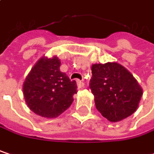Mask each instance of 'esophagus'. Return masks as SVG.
I'll use <instances>...</instances> for the list:
<instances>
[{
  "mask_svg": "<svg viewBox=\"0 0 154 154\" xmlns=\"http://www.w3.org/2000/svg\"><path fill=\"white\" fill-rule=\"evenodd\" d=\"M77 86H78L79 88H82V87H84V86H85V83H84L83 81H81V80H77Z\"/></svg>",
  "mask_w": 154,
  "mask_h": 154,
  "instance_id": "1",
  "label": "esophagus"
}]
</instances>
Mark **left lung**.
<instances>
[{
	"instance_id": "obj_1",
	"label": "left lung",
	"mask_w": 154,
	"mask_h": 154,
	"mask_svg": "<svg viewBox=\"0 0 154 154\" xmlns=\"http://www.w3.org/2000/svg\"><path fill=\"white\" fill-rule=\"evenodd\" d=\"M90 89L94 95L96 109L110 122L132 115L143 95L137 79L117 62L92 65Z\"/></svg>"
}]
</instances>
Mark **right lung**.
Returning <instances> with one entry per match:
<instances>
[{
	"label": "right lung",
	"instance_id": "obj_1",
	"mask_svg": "<svg viewBox=\"0 0 154 154\" xmlns=\"http://www.w3.org/2000/svg\"><path fill=\"white\" fill-rule=\"evenodd\" d=\"M57 57L41 58L26 78L23 94L29 109L45 118H56L73 103L77 83L60 70Z\"/></svg>",
	"mask_w": 154,
	"mask_h": 154
}]
</instances>
